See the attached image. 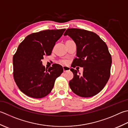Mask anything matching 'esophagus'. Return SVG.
<instances>
[{"mask_svg":"<svg viewBox=\"0 0 128 128\" xmlns=\"http://www.w3.org/2000/svg\"><path fill=\"white\" fill-rule=\"evenodd\" d=\"M62 69H63V70H64V72L70 70V67H69V66H62Z\"/></svg>","mask_w":128,"mask_h":128,"instance_id":"esophagus-1","label":"esophagus"}]
</instances>
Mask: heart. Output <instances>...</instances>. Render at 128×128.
<instances>
[{
	"label": "heart",
	"instance_id": "heart-1",
	"mask_svg": "<svg viewBox=\"0 0 128 128\" xmlns=\"http://www.w3.org/2000/svg\"><path fill=\"white\" fill-rule=\"evenodd\" d=\"M60 63L62 64L65 65V64H68V62L67 60H62L60 61Z\"/></svg>",
	"mask_w": 128,
	"mask_h": 128
}]
</instances>
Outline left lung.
<instances>
[{"mask_svg":"<svg viewBox=\"0 0 128 128\" xmlns=\"http://www.w3.org/2000/svg\"><path fill=\"white\" fill-rule=\"evenodd\" d=\"M69 36L76 45V56L72 67H83L82 74L73 68L74 77L69 82L72 90L77 96L88 98L96 96L106 86L110 76L111 55L106 42L94 32L70 28Z\"/></svg>","mask_w":128,"mask_h":128,"instance_id":"obj_1","label":"left lung"}]
</instances>
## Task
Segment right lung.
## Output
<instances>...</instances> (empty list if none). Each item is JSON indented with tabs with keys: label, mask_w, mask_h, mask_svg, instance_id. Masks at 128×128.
Masks as SVG:
<instances>
[{
	"label": "right lung",
	"mask_w": 128,
	"mask_h": 128,
	"mask_svg": "<svg viewBox=\"0 0 128 128\" xmlns=\"http://www.w3.org/2000/svg\"><path fill=\"white\" fill-rule=\"evenodd\" d=\"M66 29L46 30L28 36L18 48L12 58L13 76L20 91L33 98L48 95L58 77L63 72L61 66L53 64L48 69L42 60L50 56L56 42Z\"/></svg>",
	"instance_id": "1"
}]
</instances>
